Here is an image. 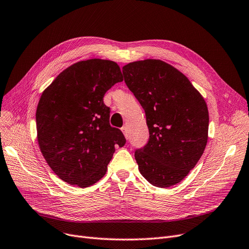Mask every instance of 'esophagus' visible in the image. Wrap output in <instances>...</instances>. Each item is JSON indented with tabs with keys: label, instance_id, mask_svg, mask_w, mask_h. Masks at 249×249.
I'll return each mask as SVG.
<instances>
[{
	"label": "esophagus",
	"instance_id": "obj_1",
	"mask_svg": "<svg viewBox=\"0 0 249 249\" xmlns=\"http://www.w3.org/2000/svg\"><path fill=\"white\" fill-rule=\"evenodd\" d=\"M121 130H122V132H123L124 136H125L126 139H127V137H128V130H127V127H126V126L122 127V128H121Z\"/></svg>",
	"mask_w": 249,
	"mask_h": 249
}]
</instances>
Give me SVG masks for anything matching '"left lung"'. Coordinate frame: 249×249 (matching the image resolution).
Here are the masks:
<instances>
[{"label": "left lung", "mask_w": 249, "mask_h": 249, "mask_svg": "<svg viewBox=\"0 0 249 249\" xmlns=\"http://www.w3.org/2000/svg\"><path fill=\"white\" fill-rule=\"evenodd\" d=\"M126 85L143 107L150 140L134 157L153 186L168 188L196 166L208 140L206 101L171 64L144 59L123 67Z\"/></svg>", "instance_id": "1"}]
</instances>
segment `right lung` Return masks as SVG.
Masks as SVG:
<instances>
[{
    "mask_svg": "<svg viewBox=\"0 0 249 249\" xmlns=\"http://www.w3.org/2000/svg\"><path fill=\"white\" fill-rule=\"evenodd\" d=\"M123 81L115 61L92 58L63 70L46 88L36 113V140L46 162L70 185L87 188L107 172L117 145L126 142L109 125L106 92Z\"/></svg>",
    "mask_w": 249,
    "mask_h": 249,
    "instance_id": "add662e5",
    "label": "right lung"
}]
</instances>
